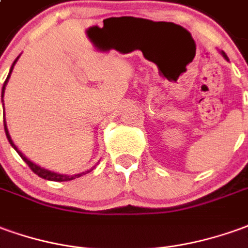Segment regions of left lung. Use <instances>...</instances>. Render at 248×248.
Here are the masks:
<instances>
[{"mask_svg":"<svg viewBox=\"0 0 248 248\" xmlns=\"http://www.w3.org/2000/svg\"><path fill=\"white\" fill-rule=\"evenodd\" d=\"M223 56H224V58H225V59H227V55H225V54H224V52H223Z\"/></svg>","mask_w":248,"mask_h":248,"instance_id":"obj_1","label":"left lung"}]
</instances>
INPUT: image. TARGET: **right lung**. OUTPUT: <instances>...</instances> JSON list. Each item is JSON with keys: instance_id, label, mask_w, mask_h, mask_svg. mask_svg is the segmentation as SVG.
<instances>
[{"instance_id": "1", "label": "right lung", "mask_w": 248, "mask_h": 248, "mask_svg": "<svg viewBox=\"0 0 248 248\" xmlns=\"http://www.w3.org/2000/svg\"><path fill=\"white\" fill-rule=\"evenodd\" d=\"M17 59H18V56H17ZM17 59L13 62V64H12V69H10L9 71V75H8V78H6V81L3 82V86H2V93H1V101H3V92H5V86H6V83H8V79H9L10 77V73H12V70H13V66H15V63L17 62ZM3 125H5V134H6V138H8V140H9V143L12 144V147L16 150L17 153H18V155L23 158V160L30 166V169L33 171V173L36 174V175H39V177H42V178L44 179H48V181H56V182H63V181H71V179H75L78 178V177H81L82 174H86V173H82V174H75V175H63V174H56V173H52V171H49V170H46V169H42L40 166H37V165H35L33 162H31V160H28L25 156H24L23 154L20 153L18 150H17V147L13 144V141H12V139H10L9 136V132H8V129H6V124H5V121H3Z\"/></svg>"}]
</instances>
